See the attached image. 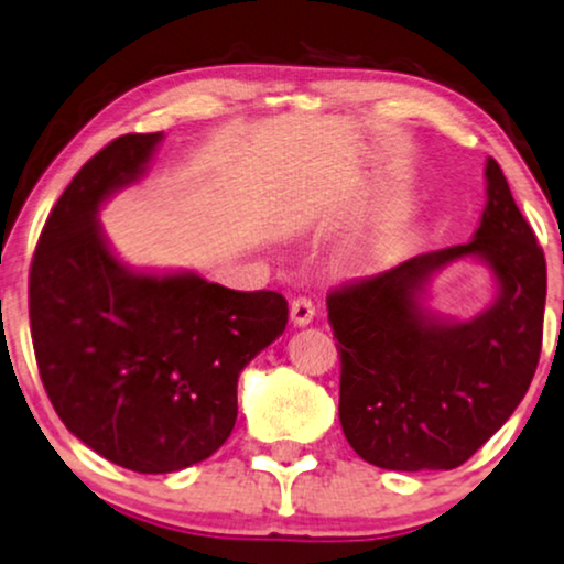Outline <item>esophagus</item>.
<instances>
[{"label": "esophagus", "instance_id": "obj_1", "mask_svg": "<svg viewBox=\"0 0 564 564\" xmlns=\"http://www.w3.org/2000/svg\"><path fill=\"white\" fill-rule=\"evenodd\" d=\"M314 316H316V305H314V301H311V297L301 295V297H295L293 303H290V318H293L295 326L311 324V322H314Z\"/></svg>", "mask_w": 564, "mask_h": 564}]
</instances>
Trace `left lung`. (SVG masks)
<instances>
[{"mask_svg": "<svg viewBox=\"0 0 564 564\" xmlns=\"http://www.w3.org/2000/svg\"><path fill=\"white\" fill-rule=\"evenodd\" d=\"M481 258L498 297L470 323L431 317L425 282ZM546 261L495 159L474 240L413 256L326 295L339 352V423L366 463L452 470L481 449L525 398L544 337Z\"/></svg>", "mask_w": 564, "mask_h": 564, "instance_id": "8db88e82", "label": "left lung"}]
</instances>
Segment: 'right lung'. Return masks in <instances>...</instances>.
<instances>
[{
  "instance_id": "add662e5",
  "label": "right lung",
  "mask_w": 564,
  "mask_h": 564,
  "mask_svg": "<svg viewBox=\"0 0 564 564\" xmlns=\"http://www.w3.org/2000/svg\"><path fill=\"white\" fill-rule=\"evenodd\" d=\"M162 133H130L80 166L33 253L28 314L62 423L109 463L172 474L214 455L238 419V377L288 326V301L193 271L143 274L109 250L99 206L145 172Z\"/></svg>"
}]
</instances>
